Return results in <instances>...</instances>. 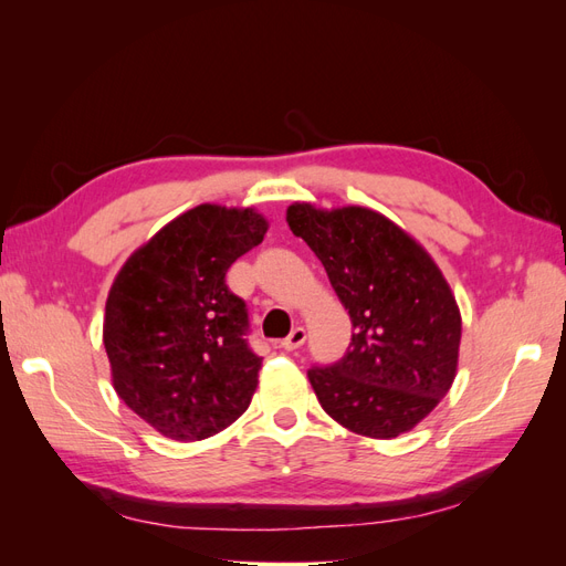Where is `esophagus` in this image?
<instances>
[{
  "label": "esophagus",
  "instance_id": "1",
  "mask_svg": "<svg viewBox=\"0 0 566 566\" xmlns=\"http://www.w3.org/2000/svg\"><path fill=\"white\" fill-rule=\"evenodd\" d=\"M304 342H306V331L302 328V325H297V328L281 342V347L285 352H295V349H300L304 345Z\"/></svg>",
  "mask_w": 566,
  "mask_h": 566
}]
</instances>
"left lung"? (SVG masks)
Returning a JSON list of instances; mask_svg holds the SVG:
<instances>
[{"instance_id":"1","label":"left lung","mask_w":566,"mask_h":566,"mask_svg":"<svg viewBox=\"0 0 566 566\" xmlns=\"http://www.w3.org/2000/svg\"><path fill=\"white\" fill-rule=\"evenodd\" d=\"M354 325L347 354L312 366L325 413L347 430L394 439L427 418L455 380L460 310L443 273L403 229L368 208H287Z\"/></svg>"}]
</instances>
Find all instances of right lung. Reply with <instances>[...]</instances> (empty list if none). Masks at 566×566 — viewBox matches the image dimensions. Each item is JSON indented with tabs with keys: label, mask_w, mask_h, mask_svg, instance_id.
I'll list each match as a JSON object with an SVG mask.
<instances>
[{
	"label": "right lung",
	"mask_w": 566,
	"mask_h": 566,
	"mask_svg": "<svg viewBox=\"0 0 566 566\" xmlns=\"http://www.w3.org/2000/svg\"><path fill=\"white\" fill-rule=\"evenodd\" d=\"M269 224L252 208H198L169 221L113 281L104 345L113 387L163 437L200 441L241 418L262 358L248 345V306L227 285Z\"/></svg>",
	"instance_id": "1"
}]
</instances>
